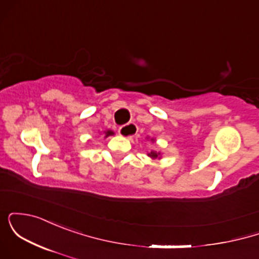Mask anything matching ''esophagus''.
Returning a JSON list of instances; mask_svg holds the SVG:
<instances>
[{"instance_id":"obj_1","label":"esophagus","mask_w":259,"mask_h":259,"mask_svg":"<svg viewBox=\"0 0 259 259\" xmlns=\"http://www.w3.org/2000/svg\"><path fill=\"white\" fill-rule=\"evenodd\" d=\"M136 132H138V126L134 123H127L125 125H121L119 129H118V133L119 135L124 136V138L132 139L134 135H135Z\"/></svg>"}]
</instances>
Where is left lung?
Instances as JSON below:
<instances>
[{"instance_id": "8db88e82", "label": "left lung", "mask_w": 259, "mask_h": 259, "mask_svg": "<svg viewBox=\"0 0 259 259\" xmlns=\"http://www.w3.org/2000/svg\"><path fill=\"white\" fill-rule=\"evenodd\" d=\"M150 156H151V157H153V158H156V157H157V153L151 152V153H150Z\"/></svg>"}]
</instances>
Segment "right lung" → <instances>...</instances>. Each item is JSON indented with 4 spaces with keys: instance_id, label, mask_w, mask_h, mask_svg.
I'll return each instance as SVG.
<instances>
[{
    "instance_id": "obj_1",
    "label": "right lung",
    "mask_w": 259,
    "mask_h": 259,
    "mask_svg": "<svg viewBox=\"0 0 259 259\" xmlns=\"http://www.w3.org/2000/svg\"><path fill=\"white\" fill-rule=\"evenodd\" d=\"M109 135H113V132H111V130H108V132L106 133V136H109Z\"/></svg>"
}]
</instances>
